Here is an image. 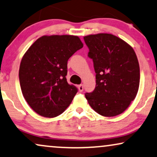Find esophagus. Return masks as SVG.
Returning a JSON list of instances; mask_svg holds the SVG:
<instances>
[{"label":"esophagus","instance_id":"1","mask_svg":"<svg viewBox=\"0 0 157 157\" xmlns=\"http://www.w3.org/2000/svg\"><path fill=\"white\" fill-rule=\"evenodd\" d=\"M78 89L80 92H82L83 89H84V87H83V85H78Z\"/></svg>","mask_w":157,"mask_h":157}]
</instances>
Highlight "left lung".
<instances>
[{
    "label": "left lung",
    "instance_id": "left-lung-1",
    "mask_svg": "<svg viewBox=\"0 0 157 157\" xmlns=\"http://www.w3.org/2000/svg\"><path fill=\"white\" fill-rule=\"evenodd\" d=\"M93 61L96 86L85 93L91 108L105 117L126 110L139 90L140 69L134 50L128 44L110 33L84 37Z\"/></svg>",
    "mask_w": 157,
    "mask_h": 157
}]
</instances>
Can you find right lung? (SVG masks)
I'll use <instances>...</instances> for the list:
<instances>
[{"label": "right lung", "mask_w": 157, "mask_h": 157, "mask_svg": "<svg viewBox=\"0 0 157 157\" xmlns=\"http://www.w3.org/2000/svg\"><path fill=\"white\" fill-rule=\"evenodd\" d=\"M82 47L77 36H43L24 54L18 73L21 88L36 113L54 118L72 103L77 89L67 81V61Z\"/></svg>", "instance_id": "obj_1"}]
</instances>
